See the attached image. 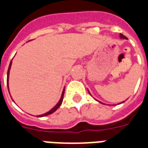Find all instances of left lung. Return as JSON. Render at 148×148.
I'll use <instances>...</instances> for the list:
<instances>
[{"label":"left lung","mask_w":148,"mask_h":148,"mask_svg":"<svg viewBox=\"0 0 148 148\" xmlns=\"http://www.w3.org/2000/svg\"><path fill=\"white\" fill-rule=\"evenodd\" d=\"M120 37H121V39H127V38L126 36H124V35H122V34H120ZM88 92H89V93H90V91H89V90H88ZM90 95H91V94H90ZM100 103H101V101H99ZM124 101H122V102H121V103H119V104H121V103H124ZM101 104H103V103H101ZM103 105H105V104H103Z\"/></svg>","instance_id":"1"}]
</instances>
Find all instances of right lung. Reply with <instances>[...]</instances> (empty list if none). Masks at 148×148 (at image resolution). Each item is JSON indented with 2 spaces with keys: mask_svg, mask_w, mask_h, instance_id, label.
<instances>
[{
  "mask_svg": "<svg viewBox=\"0 0 148 148\" xmlns=\"http://www.w3.org/2000/svg\"><path fill=\"white\" fill-rule=\"evenodd\" d=\"M11 66H12V61L10 62V64H9V66H8V73H7V86H8V92H9V86H8V78H9V72H10V69H11ZM64 92H65V88L62 90V96L60 97V100L58 101V102L55 105L53 108H52L50 111H48L47 112H46V113H43L42 115H39V116H37V117H42V116H47V115H50L53 113L54 112H55L57 109H58V107L61 106L62 102V100H63V96H64ZM10 94V93H9ZM12 98V97H11ZM13 101V100H12Z\"/></svg>",
  "mask_w": 148,
  "mask_h": 148,
  "instance_id": "1",
  "label": "right lung"
}]
</instances>
